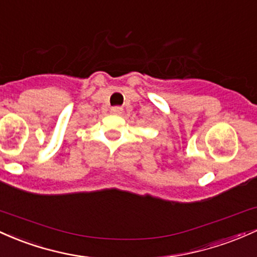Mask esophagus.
Returning a JSON list of instances; mask_svg holds the SVG:
<instances>
[{
	"mask_svg": "<svg viewBox=\"0 0 257 257\" xmlns=\"http://www.w3.org/2000/svg\"><path fill=\"white\" fill-rule=\"evenodd\" d=\"M110 113L113 115H121L122 114V108H120V106H113L110 109Z\"/></svg>",
	"mask_w": 257,
	"mask_h": 257,
	"instance_id": "34e87169",
	"label": "esophagus"
}]
</instances>
